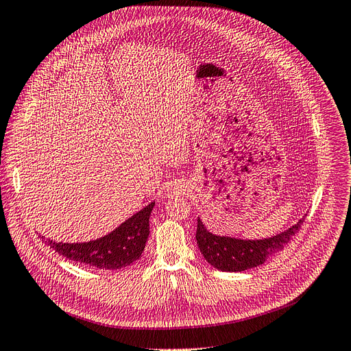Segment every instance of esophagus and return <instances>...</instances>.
<instances>
[{"label":"esophagus","mask_w":351,"mask_h":351,"mask_svg":"<svg viewBox=\"0 0 351 351\" xmlns=\"http://www.w3.org/2000/svg\"><path fill=\"white\" fill-rule=\"evenodd\" d=\"M185 192V186L182 185V184H175V185H172L171 188L167 189V193L171 197H173V195H180V193H184Z\"/></svg>","instance_id":"1"}]
</instances>
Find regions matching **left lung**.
<instances>
[{
    "instance_id": "obj_1",
    "label": "left lung",
    "mask_w": 351,
    "mask_h": 351,
    "mask_svg": "<svg viewBox=\"0 0 351 351\" xmlns=\"http://www.w3.org/2000/svg\"><path fill=\"white\" fill-rule=\"evenodd\" d=\"M300 219L289 230L265 240H240L215 236L206 231L198 218L197 243L205 261L223 271H243L263 265L270 256L283 250L285 245L300 231L304 224Z\"/></svg>"
}]
</instances>
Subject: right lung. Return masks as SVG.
<instances>
[{
	"label": "right lung",
	"mask_w": 351,
	"mask_h": 351,
	"mask_svg": "<svg viewBox=\"0 0 351 351\" xmlns=\"http://www.w3.org/2000/svg\"><path fill=\"white\" fill-rule=\"evenodd\" d=\"M154 202L128 218L106 237L88 243H56L42 237L63 257L98 269L117 270L130 266L140 258L149 237V218Z\"/></svg>",
	"instance_id": "1"
}]
</instances>
